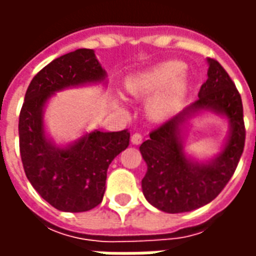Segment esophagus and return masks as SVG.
<instances>
[{"instance_id": "esophagus-1", "label": "esophagus", "mask_w": 256, "mask_h": 256, "mask_svg": "<svg viewBox=\"0 0 256 256\" xmlns=\"http://www.w3.org/2000/svg\"><path fill=\"white\" fill-rule=\"evenodd\" d=\"M130 141H132V144L133 145H140L141 142H142V136L138 133H136L132 136V138H130Z\"/></svg>"}]
</instances>
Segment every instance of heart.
I'll use <instances>...</instances> for the list:
<instances>
[{
	"instance_id": "heart-1",
	"label": "heart",
	"mask_w": 256,
	"mask_h": 256,
	"mask_svg": "<svg viewBox=\"0 0 256 256\" xmlns=\"http://www.w3.org/2000/svg\"><path fill=\"white\" fill-rule=\"evenodd\" d=\"M184 66L180 62H164L134 74L126 89L136 97H150L146 111L155 120H164L176 112L181 102L185 82L181 78Z\"/></svg>"
}]
</instances>
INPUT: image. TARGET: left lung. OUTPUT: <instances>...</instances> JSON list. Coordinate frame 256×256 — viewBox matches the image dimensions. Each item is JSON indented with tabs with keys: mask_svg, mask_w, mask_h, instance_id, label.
I'll return each mask as SVG.
<instances>
[{
	"mask_svg": "<svg viewBox=\"0 0 256 256\" xmlns=\"http://www.w3.org/2000/svg\"><path fill=\"white\" fill-rule=\"evenodd\" d=\"M207 80L198 100L152 132L140 146L146 163L141 181L145 198L168 214L188 212L212 202L225 188L242 158L246 141L242 97L224 67L207 58ZM212 113L228 120V137L218 154L198 160L186 150L188 120Z\"/></svg>",
	"mask_w": 256,
	"mask_h": 256,
	"instance_id": "obj_1",
	"label": "left lung"
}]
</instances>
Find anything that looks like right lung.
<instances>
[{
  "mask_svg": "<svg viewBox=\"0 0 256 256\" xmlns=\"http://www.w3.org/2000/svg\"><path fill=\"white\" fill-rule=\"evenodd\" d=\"M108 75L93 49H76L54 58L31 80L19 116L20 156L32 188L54 208L84 212L94 208L106 192V170L128 148L130 133L84 132L67 144H56L45 124V111L58 92L106 86Z\"/></svg>",
  "mask_w": 256,
  "mask_h": 256,
  "instance_id": "obj_1",
  "label": "right lung"
}]
</instances>
